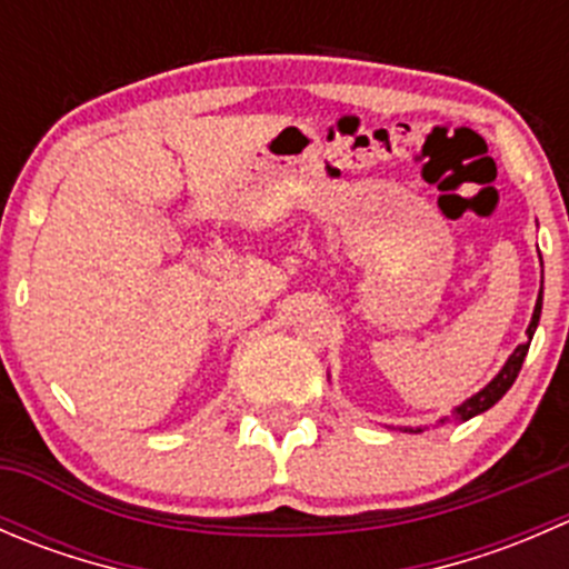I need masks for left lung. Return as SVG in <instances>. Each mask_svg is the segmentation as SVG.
<instances>
[{
	"label": "left lung",
	"instance_id": "obj_1",
	"mask_svg": "<svg viewBox=\"0 0 569 569\" xmlns=\"http://www.w3.org/2000/svg\"><path fill=\"white\" fill-rule=\"evenodd\" d=\"M539 313H542V291H539V297H537V306H533V317H531V325H529V330H526V341L520 343L518 349H515L512 355H509V360H507V366H503L501 371H498V377L496 380L490 382V386L487 388H481L479 393L476 396H470L468 401H462L460 407H457L455 410V416L457 418H462V421H468V418H473V416H479V412H485V410H490L492 405H496L498 399H501L503 393L509 391V388H512V382L518 380V375H520V366H523V360H526V352H529V343H531V336H533V330H537V321H539ZM449 421V418H440V423H446ZM410 429V432H421V427H407Z\"/></svg>",
	"mask_w": 569,
	"mask_h": 569
}]
</instances>
